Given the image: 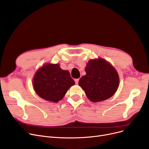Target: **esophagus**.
<instances>
[{
  "instance_id": "obj_1",
  "label": "esophagus",
  "mask_w": 149,
  "mask_h": 149,
  "mask_svg": "<svg viewBox=\"0 0 149 149\" xmlns=\"http://www.w3.org/2000/svg\"><path fill=\"white\" fill-rule=\"evenodd\" d=\"M79 79H76L74 80L76 84H78V82H79Z\"/></svg>"
}]
</instances>
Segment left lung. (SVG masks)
Instances as JSON below:
<instances>
[{"label":"left lung","mask_w":149,"mask_h":149,"mask_svg":"<svg viewBox=\"0 0 149 149\" xmlns=\"http://www.w3.org/2000/svg\"><path fill=\"white\" fill-rule=\"evenodd\" d=\"M86 74L79 81L91 102H101L111 97L116 91L119 82V75L109 62L102 58L90 60L86 67Z\"/></svg>","instance_id":"obj_1"}]
</instances>
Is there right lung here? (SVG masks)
Returning <instances> with one entry per match:
<instances>
[{
	"mask_svg": "<svg viewBox=\"0 0 149 149\" xmlns=\"http://www.w3.org/2000/svg\"><path fill=\"white\" fill-rule=\"evenodd\" d=\"M68 71L61 68L58 63H47L35 73L33 86L36 93L48 101L58 102L74 85Z\"/></svg>",
	"mask_w": 149,
	"mask_h": 149,
	"instance_id": "1",
	"label": "right lung"
}]
</instances>
